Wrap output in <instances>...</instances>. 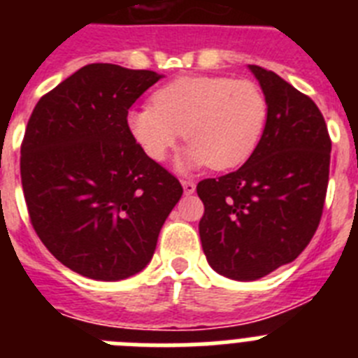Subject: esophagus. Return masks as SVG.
<instances>
[{"mask_svg": "<svg viewBox=\"0 0 358 358\" xmlns=\"http://www.w3.org/2000/svg\"><path fill=\"white\" fill-rule=\"evenodd\" d=\"M181 185H182V189H185L186 195H192L195 192V182L194 181H189V179H182Z\"/></svg>", "mask_w": 358, "mask_h": 358, "instance_id": "1", "label": "esophagus"}]
</instances>
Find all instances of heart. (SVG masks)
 I'll list each match as a JSON object with an SVG mask.
<instances>
[{
	"label": "heart",
	"mask_w": 358,
	"mask_h": 358,
	"mask_svg": "<svg viewBox=\"0 0 358 358\" xmlns=\"http://www.w3.org/2000/svg\"><path fill=\"white\" fill-rule=\"evenodd\" d=\"M152 103L129 110V129L154 161L166 159L185 132L189 147L182 169L242 164L260 141L268 116L260 85L231 77L177 78L157 90Z\"/></svg>",
	"instance_id": "obj_1"
}]
</instances>
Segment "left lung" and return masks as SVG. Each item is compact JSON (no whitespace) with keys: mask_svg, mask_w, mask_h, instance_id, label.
<instances>
[{"mask_svg":"<svg viewBox=\"0 0 358 358\" xmlns=\"http://www.w3.org/2000/svg\"><path fill=\"white\" fill-rule=\"evenodd\" d=\"M267 96L264 134L235 172L204 179L202 251L222 276L252 281L301 255L327 199L331 140L314 100L274 71L249 66Z\"/></svg>","mask_w":358,"mask_h":358,"instance_id":"obj_1","label":"left lung"}]
</instances>
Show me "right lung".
<instances>
[{
  "mask_svg": "<svg viewBox=\"0 0 358 358\" xmlns=\"http://www.w3.org/2000/svg\"><path fill=\"white\" fill-rule=\"evenodd\" d=\"M159 78L87 64L44 94L28 120L21 182L30 222L57 260L91 280L143 271L182 195L127 125L132 103Z\"/></svg>",
  "mask_w": 358,
  "mask_h": 358,
  "instance_id": "right-lung-1",
  "label": "right lung"
}]
</instances>
